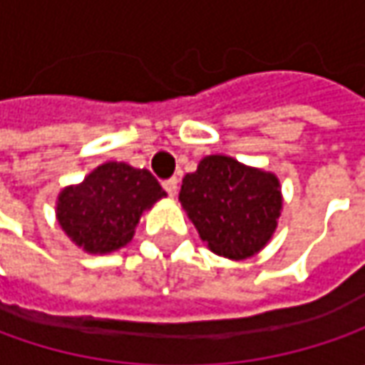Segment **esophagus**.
Wrapping results in <instances>:
<instances>
[{"instance_id": "obj_1", "label": "esophagus", "mask_w": 365, "mask_h": 365, "mask_svg": "<svg viewBox=\"0 0 365 365\" xmlns=\"http://www.w3.org/2000/svg\"><path fill=\"white\" fill-rule=\"evenodd\" d=\"M162 187H164V190H166L170 197H175L176 190H178V178H168V180H164Z\"/></svg>"}]
</instances>
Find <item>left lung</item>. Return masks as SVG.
Wrapping results in <instances>:
<instances>
[{"label":"left lung","mask_w":365,"mask_h":365,"mask_svg":"<svg viewBox=\"0 0 365 365\" xmlns=\"http://www.w3.org/2000/svg\"><path fill=\"white\" fill-rule=\"evenodd\" d=\"M187 217L217 256L247 259L272 240L282 213V190L274 173L211 154L182 178L178 192Z\"/></svg>","instance_id":"1"}]
</instances>
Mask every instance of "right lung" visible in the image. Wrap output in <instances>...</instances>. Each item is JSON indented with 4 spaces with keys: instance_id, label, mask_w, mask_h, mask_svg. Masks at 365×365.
Segmentation results:
<instances>
[{
    "instance_id": "obj_1",
    "label": "right lung",
    "mask_w": 365,
    "mask_h": 365,
    "mask_svg": "<svg viewBox=\"0 0 365 365\" xmlns=\"http://www.w3.org/2000/svg\"><path fill=\"white\" fill-rule=\"evenodd\" d=\"M164 197L150 170L109 160L58 192L56 221L83 252L103 256L130 244L140 217Z\"/></svg>"
}]
</instances>
